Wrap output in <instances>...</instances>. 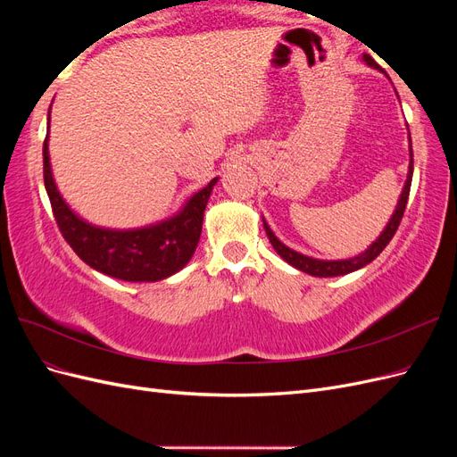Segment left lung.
Listing matches in <instances>:
<instances>
[{
  "label": "left lung",
  "instance_id": "1",
  "mask_svg": "<svg viewBox=\"0 0 457 457\" xmlns=\"http://www.w3.org/2000/svg\"><path fill=\"white\" fill-rule=\"evenodd\" d=\"M364 61L370 64V66H373V68H379L381 71V66L373 61L370 54H364ZM410 171H408V179H406V185H404V190H403V195H400V200H398V205H396V212L393 213V219L389 220V225L385 227V230L381 232V237L373 242L368 250L362 253V255H358V257H353V259H345V261H318V259H311V257H307V255H301V253H297V252H294V250H289V247H286L278 238L274 237L272 234V230L267 227V223H265V230H267V237H269V240H270V244L274 245V250L278 252V255L284 259V261H287L289 265L292 267H295V269H299V270H303V272H307V274H312V276H339V274H349V272H353V270H358V269H362V267H366L368 262H371L373 259H376L385 247H386V244H389L391 240H393V237H395V232H396V228H398V225H400V220H403V215H404V212H406V204H408V196H410V187H411V175H413V154H411V148H410Z\"/></svg>",
  "mask_w": 457,
  "mask_h": 457
}]
</instances>
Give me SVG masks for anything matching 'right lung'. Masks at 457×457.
<instances>
[{
  "mask_svg": "<svg viewBox=\"0 0 457 457\" xmlns=\"http://www.w3.org/2000/svg\"><path fill=\"white\" fill-rule=\"evenodd\" d=\"M44 141V183L54 220L68 245L89 267L126 282H156L181 270L195 253L207 198L217 179L188 200L177 217L139 230H106L76 217L54 187L49 150Z\"/></svg>",
  "mask_w": 457,
  "mask_h": 457,
  "instance_id": "1",
  "label": "right lung"
}]
</instances>
